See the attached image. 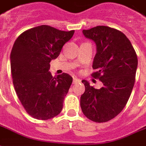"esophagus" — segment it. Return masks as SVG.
I'll list each match as a JSON object with an SVG mask.
<instances>
[{
    "mask_svg": "<svg viewBox=\"0 0 146 146\" xmlns=\"http://www.w3.org/2000/svg\"><path fill=\"white\" fill-rule=\"evenodd\" d=\"M80 80L78 79L77 77H73V83H76V82H80Z\"/></svg>",
    "mask_w": 146,
    "mask_h": 146,
    "instance_id": "obj_1",
    "label": "esophagus"
}]
</instances>
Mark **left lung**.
<instances>
[{
  "label": "left lung",
  "mask_w": 146,
  "mask_h": 146,
  "mask_svg": "<svg viewBox=\"0 0 146 146\" xmlns=\"http://www.w3.org/2000/svg\"><path fill=\"white\" fill-rule=\"evenodd\" d=\"M86 38L96 44L92 76L103 86L96 89L83 80L85 92L80 97L83 113L94 122H107L125 107L135 84L138 58L128 38L119 30L105 26L84 30Z\"/></svg>",
  "instance_id": "obj_1"
}]
</instances>
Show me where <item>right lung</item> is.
<instances>
[{
	"label": "right lung",
	"mask_w": 146,
	"mask_h": 146,
	"mask_svg": "<svg viewBox=\"0 0 146 146\" xmlns=\"http://www.w3.org/2000/svg\"><path fill=\"white\" fill-rule=\"evenodd\" d=\"M73 33L42 25L25 31L13 45L10 60L15 90L35 119H51L62 110L73 77L65 73L53 77L48 70Z\"/></svg>",
	"instance_id": "obj_1"
}]
</instances>
